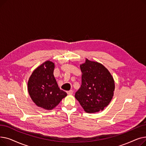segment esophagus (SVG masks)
Returning a JSON list of instances; mask_svg holds the SVG:
<instances>
[{"label":"esophagus","instance_id":"obj_1","mask_svg":"<svg viewBox=\"0 0 146 146\" xmlns=\"http://www.w3.org/2000/svg\"><path fill=\"white\" fill-rule=\"evenodd\" d=\"M73 93V91L72 90H68L67 92V94L68 95H72Z\"/></svg>","mask_w":146,"mask_h":146}]
</instances>
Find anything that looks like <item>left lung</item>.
<instances>
[{
	"instance_id": "8db88e82",
	"label": "left lung",
	"mask_w": 146,
	"mask_h": 146,
	"mask_svg": "<svg viewBox=\"0 0 146 146\" xmlns=\"http://www.w3.org/2000/svg\"><path fill=\"white\" fill-rule=\"evenodd\" d=\"M82 85L75 98L87 113H95L108 105L113 96L115 82L104 65L86 58L80 66Z\"/></svg>"
}]
</instances>
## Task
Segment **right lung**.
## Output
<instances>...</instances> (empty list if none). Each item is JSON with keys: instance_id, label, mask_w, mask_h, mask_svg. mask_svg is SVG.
I'll list each match as a JSON object with an SVG mask.
<instances>
[{"instance_id": "right-lung-1", "label": "right lung", "mask_w": 146, "mask_h": 146, "mask_svg": "<svg viewBox=\"0 0 146 146\" xmlns=\"http://www.w3.org/2000/svg\"><path fill=\"white\" fill-rule=\"evenodd\" d=\"M54 63L46 61L34 70L28 82L31 98L38 106L51 110L58 105L67 93L60 89L54 76Z\"/></svg>"}]
</instances>
